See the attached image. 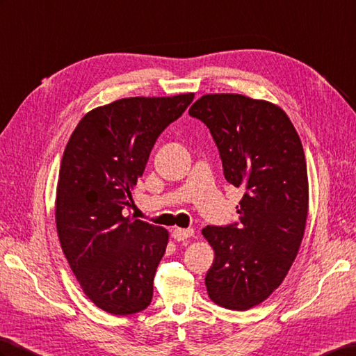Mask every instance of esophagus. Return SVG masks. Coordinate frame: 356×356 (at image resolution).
Here are the masks:
<instances>
[{
	"label": "esophagus",
	"instance_id": "1",
	"mask_svg": "<svg viewBox=\"0 0 356 356\" xmlns=\"http://www.w3.org/2000/svg\"><path fill=\"white\" fill-rule=\"evenodd\" d=\"M193 236V229L192 228H175L172 231V237L177 241H184Z\"/></svg>",
	"mask_w": 356,
	"mask_h": 356
}]
</instances>
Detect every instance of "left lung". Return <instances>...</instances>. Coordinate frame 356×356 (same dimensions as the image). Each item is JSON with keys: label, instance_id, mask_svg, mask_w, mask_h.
Returning <instances> with one entry per match:
<instances>
[{"label": "left lung", "instance_id": "obj_1", "mask_svg": "<svg viewBox=\"0 0 356 356\" xmlns=\"http://www.w3.org/2000/svg\"><path fill=\"white\" fill-rule=\"evenodd\" d=\"M188 115L210 129L228 183L243 188L238 222L202 234L214 249L208 296L245 311L280 287L298 255L308 214L305 154L289 116L267 101L204 95Z\"/></svg>", "mask_w": 356, "mask_h": 356}]
</instances>
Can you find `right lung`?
<instances>
[{
	"mask_svg": "<svg viewBox=\"0 0 356 356\" xmlns=\"http://www.w3.org/2000/svg\"><path fill=\"white\" fill-rule=\"evenodd\" d=\"M193 98L118 99L89 111L66 145L56 197L60 245L86 296L110 314L151 303L169 234L124 210L157 137Z\"/></svg>",
	"mask_w": 356,
	"mask_h": 356,
	"instance_id": "obj_1",
	"label": "right lung"
}]
</instances>
